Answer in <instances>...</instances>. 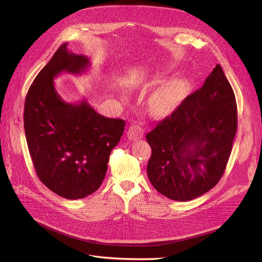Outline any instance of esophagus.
Returning <instances> with one entry per match:
<instances>
[{"label": "esophagus", "mask_w": 262, "mask_h": 262, "mask_svg": "<svg viewBox=\"0 0 262 262\" xmlns=\"http://www.w3.org/2000/svg\"><path fill=\"white\" fill-rule=\"evenodd\" d=\"M143 130H142L141 126L137 125V124H131L130 128L126 132V136H128V139L133 141V140H138L140 138L143 137Z\"/></svg>", "instance_id": "1"}]
</instances>
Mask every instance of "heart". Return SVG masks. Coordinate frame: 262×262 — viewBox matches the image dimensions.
Instances as JSON below:
<instances>
[{
  "mask_svg": "<svg viewBox=\"0 0 262 262\" xmlns=\"http://www.w3.org/2000/svg\"><path fill=\"white\" fill-rule=\"evenodd\" d=\"M184 94L185 84L181 81H172L164 85L153 95L150 106L156 115H167L180 104Z\"/></svg>",
  "mask_w": 262,
  "mask_h": 262,
  "instance_id": "obj_1",
  "label": "heart"
}]
</instances>
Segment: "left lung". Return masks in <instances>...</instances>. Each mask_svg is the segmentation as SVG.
Wrapping results in <instances>:
<instances>
[{
  "instance_id": "8db88e82",
  "label": "left lung",
  "mask_w": 262,
  "mask_h": 262,
  "mask_svg": "<svg viewBox=\"0 0 262 262\" xmlns=\"http://www.w3.org/2000/svg\"><path fill=\"white\" fill-rule=\"evenodd\" d=\"M236 130L235 95L216 64L200 90L146 134L150 184L175 201L208 192L223 176Z\"/></svg>"
}]
</instances>
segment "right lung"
Listing matches in <instances>:
<instances>
[{
  "instance_id": "add662e5",
  "label": "right lung",
  "mask_w": 262,
  "mask_h": 262,
  "mask_svg": "<svg viewBox=\"0 0 262 262\" xmlns=\"http://www.w3.org/2000/svg\"><path fill=\"white\" fill-rule=\"evenodd\" d=\"M90 58L63 43L30 85L24 108V128L37 175L51 191L70 200L82 199L100 187L112 149L125 122L95 112L86 99L70 104L61 98L54 78L81 75Z\"/></svg>"
}]
</instances>
